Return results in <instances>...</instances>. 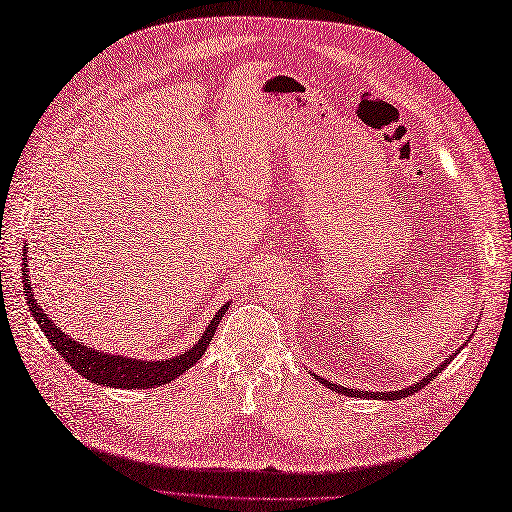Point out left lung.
<instances>
[{"label": "left lung", "mask_w": 512, "mask_h": 512, "mask_svg": "<svg viewBox=\"0 0 512 512\" xmlns=\"http://www.w3.org/2000/svg\"><path fill=\"white\" fill-rule=\"evenodd\" d=\"M455 354H451L447 361H444L438 369H433V372L427 376V378H422V383H416V385H411V387H405V389H398V391H387V394H383V391H378V394H374V391H358V389H347V387H341V385H334V383H330V380H323V378H319L321 383L328 387V389H334V391H339V394H343V396H354V398H391V400H398V398H405V396H411V394H416L418 389H422L424 385H429L433 378H436L444 367H447L449 363H451V358H453Z\"/></svg>", "instance_id": "1"}]
</instances>
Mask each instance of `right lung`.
I'll use <instances>...</instances> for the list:
<instances>
[{
  "label": "right lung",
  "instance_id": "right-lung-1",
  "mask_svg": "<svg viewBox=\"0 0 512 512\" xmlns=\"http://www.w3.org/2000/svg\"><path fill=\"white\" fill-rule=\"evenodd\" d=\"M28 262H26V248H24V257H21V284H24L26 292V301L30 306V312L35 314V319L39 323L41 332L46 334V339L54 345L65 363H68L72 369H76L83 378L92 380V383L107 385V387H118V389H149V387H158V385H167L173 378H178L180 374L187 372L191 365H195L202 358L206 345L213 341V334L217 330V323L222 321L224 312L228 306H222L217 310L213 321L209 323V328L204 330L202 339L195 343L191 350L182 352L180 356L167 358V361H136V358H125V356H114L110 352H99L92 350L88 345H81L70 339V334L61 332L54 321L35 299V292L30 290V277H28Z\"/></svg>",
  "mask_w": 512,
  "mask_h": 512
}]
</instances>
